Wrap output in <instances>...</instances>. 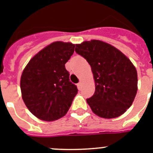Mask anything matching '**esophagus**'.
Returning a JSON list of instances; mask_svg holds the SVG:
<instances>
[{
	"label": "esophagus",
	"mask_w": 153,
	"mask_h": 153,
	"mask_svg": "<svg viewBox=\"0 0 153 153\" xmlns=\"http://www.w3.org/2000/svg\"><path fill=\"white\" fill-rule=\"evenodd\" d=\"M82 82H78V89H81V88H82Z\"/></svg>",
	"instance_id": "esophagus-1"
}]
</instances>
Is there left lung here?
<instances>
[{"mask_svg":"<svg viewBox=\"0 0 153 153\" xmlns=\"http://www.w3.org/2000/svg\"><path fill=\"white\" fill-rule=\"evenodd\" d=\"M75 52L91 67L95 92L87 102L94 114L111 119L124 114L137 92V69L119 49L93 39L77 44Z\"/></svg>","mask_w":153,"mask_h":153,"instance_id":"1","label":"left lung"}]
</instances>
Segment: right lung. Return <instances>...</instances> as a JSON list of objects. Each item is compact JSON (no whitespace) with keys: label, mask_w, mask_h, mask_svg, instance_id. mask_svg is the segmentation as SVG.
I'll return each mask as SVG.
<instances>
[{"label":"right lung","mask_w":153,"mask_h":153,"mask_svg":"<svg viewBox=\"0 0 153 153\" xmlns=\"http://www.w3.org/2000/svg\"><path fill=\"white\" fill-rule=\"evenodd\" d=\"M75 45L57 41L30 59L20 78L22 98L37 118L53 121L65 115L78 93L65 65Z\"/></svg>","instance_id":"add662e5"}]
</instances>
